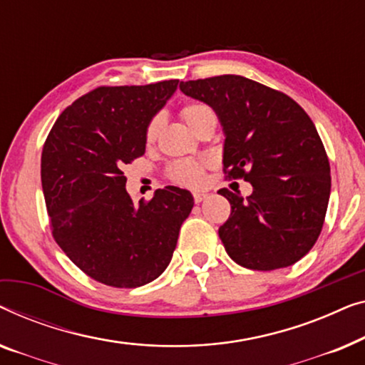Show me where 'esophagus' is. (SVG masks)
Here are the masks:
<instances>
[{
    "instance_id": "esophagus-1",
    "label": "esophagus",
    "mask_w": 365,
    "mask_h": 365,
    "mask_svg": "<svg viewBox=\"0 0 365 365\" xmlns=\"http://www.w3.org/2000/svg\"><path fill=\"white\" fill-rule=\"evenodd\" d=\"M207 198H208V193H205V192H193L195 203H202L203 200H207Z\"/></svg>"
}]
</instances>
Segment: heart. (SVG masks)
Here are the masks:
<instances>
[{
	"mask_svg": "<svg viewBox=\"0 0 365 365\" xmlns=\"http://www.w3.org/2000/svg\"><path fill=\"white\" fill-rule=\"evenodd\" d=\"M182 117L193 130H197L205 120L217 119V117H215V112L212 110V107H208L207 104H202V102H192V104L185 106L182 109ZM162 124H163V117L160 114L153 115L152 119L148 120V124L145 127L147 143H153L157 140L158 132L162 129ZM203 170H205L203 162L180 160V162H175L170 167V178L180 185H187V187H198V185L203 182Z\"/></svg>",
	"mask_w": 365,
	"mask_h": 365,
	"instance_id": "b5f03b06",
	"label": "heart"
}]
</instances>
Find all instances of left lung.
<instances>
[{
  "instance_id": "1",
  "label": "left lung",
  "mask_w": 365,
  "mask_h": 365,
  "mask_svg": "<svg viewBox=\"0 0 365 365\" xmlns=\"http://www.w3.org/2000/svg\"><path fill=\"white\" fill-rule=\"evenodd\" d=\"M180 91L215 110L225 173L253 187L246 198L218 192L232 205L218 230L228 256L258 271L294 264L319 238L331 195L329 160L309 115L289 96L243 76L180 82Z\"/></svg>"
}]
</instances>
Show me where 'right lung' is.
Instances as JSON below:
<instances>
[{
	"label": "right lung",
	"mask_w": 365,
	"mask_h": 365,
	"mask_svg": "<svg viewBox=\"0 0 365 365\" xmlns=\"http://www.w3.org/2000/svg\"><path fill=\"white\" fill-rule=\"evenodd\" d=\"M178 81L97 87L58 117L41 155V183L56 243L92 279L138 287L170 263L193 208L188 190L165 187L133 203L124 165L145 153V127Z\"/></svg>",
	"instance_id": "1"
}]
</instances>
